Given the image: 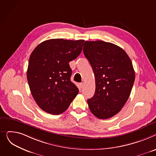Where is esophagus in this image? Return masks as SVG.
<instances>
[{
  "mask_svg": "<svg viewBox=\"0 0 156 156\" xmlns=\"http://www.w3.org/2000/svg\"><path fill=\"white\" fill-rule=\"evenodd\" d=\"M83 87H84V84L83 83H80L79 84V88H80V89H81L82 88H83Z\"/></svg>",
  "mask_w": 156,
  "mask_h": 156,
  "instance_id": "34e87169",
  "label": "esophagus"
}]
</instances>
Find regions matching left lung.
<instances>
[{"label": "left lung", "instance_id": "8db88e82", "mask_svg": "<svg viewBox=\"0 0 156 156\" xmlns=\"http://www.w3.org/2000/svg\"><path fill=\"white\" fill-rule=\"evenodd\" d=\"M83 51L93 68L96 89L87 99L90 111L99 119L111 118L121 111L135 81L132 61L120 47L103 41H86Z\"/></svg>", "mask_w": 156, "mask_h": 156}]
</instances>
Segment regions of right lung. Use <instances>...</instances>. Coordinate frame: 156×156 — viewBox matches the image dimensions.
Listing matches in <instances>:
<instances>
[{
  "instance_id": "add662e5",
  "label": "right lung",
  "mask_w": 156,
  "mask_h": 156,
  "mask_svg": "<svg viewBox=\"0 0 156 156\" xmlns=\"http://www.w3.org/2000/svg\"><path fill=\"white\" fill-rule=\"evenodd\" d=\"M84 40H46L31 53L27 79L32 96L39 107L51 115L65 112L79 93L70 81L69 62L82 51Z\"/></svg>"
}]
</instances>
